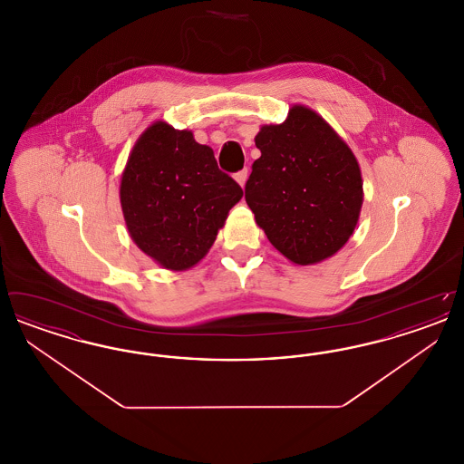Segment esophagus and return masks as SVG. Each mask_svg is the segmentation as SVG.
I'll return each mask as SVG.
<instances>
[{
    "label": "esophagus",
    "mask_w": 464,
    "mask_h": 464,
    "mask_svg": "<svg viewBox=\"0 0 464 464\" xmlns=\"http://www.w3.org/2000/svg\"><path fill=\"white\" fill-rule=\"evenodd\" d=\"M235 179H237V182L240 184V186H245V182H246V179H248V169H242L240 172H237L235 174Z\"/></svg>",
    "instance_id": "34e87169"
}]
</instances>
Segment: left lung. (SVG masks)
I'll return each instance as SVG.
<instances>
[{
    "label": "left lung",
    "instance_id": "left-lung-1",
    "mask_svg": "<svg viewBox=\"0 0 464 464\" xmlns=\"http://www.w3.org/2000/svg\"><path fill=\"white\" fill-rule=\"evenodd\" d=\"M245 199L267 240L295 265L320 263L350 240L363 201L352 150L316 112L294 106L256 135Z\"/></svg>",
    "mask_w": 464,
    "mask_h": 464
}]
</instances>
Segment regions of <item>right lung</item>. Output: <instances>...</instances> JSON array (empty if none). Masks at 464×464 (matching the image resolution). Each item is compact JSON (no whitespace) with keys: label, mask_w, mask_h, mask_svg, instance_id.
<instances>
[{"label":"right lung","mask_w":464,"mask_h":464,"mask_svg":"<svg viewBox=\"0 0 464 464\" xmlns=\"http://www.w3.org/2000/svg\"><path fill=\"white\" fill-rule=\"evenodd\" d=\"M243 189L193 133L158 121L133 146L121 176V208L137 246L169 269L208 252Z\"/></svg>","instance_id":"right-lung-1"}]
</instances>
